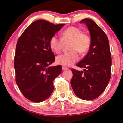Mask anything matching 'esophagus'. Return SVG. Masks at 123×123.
Segmentation results:
<instances>
[{"label":"esophagus","mask_w":123,"mask_h":123,"mask_svg":"<svg viewBox=\"0 0 123 123\" xmlns=\"http://www.w3.org/2000/svg\"><path fill=\"white\" fill-rule=\"evenodd\" d=\"M62 69H63V70H67L68 69V68H67L66 67H64V66H63L62 67Z\"/></svg>","instance_id":"obj_1"}]
</instances>
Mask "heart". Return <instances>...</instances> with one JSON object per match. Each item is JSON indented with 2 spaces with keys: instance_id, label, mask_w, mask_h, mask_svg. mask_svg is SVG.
<instances>
[{
  "instance_id": "obj_1",
  "label": "heart",
  "mask_w": 123,
  "mask_h": 123,
  "mask_svg": "<svg viewBox=\"0 0 123 123\" xmlns=\"http://www.w3.org/2000/svg\"><path fill=\"white\" fill-rule=\"evenodd\" d=\"M61 38L56 35H53L50 38L49 45L52 51L59 54L61 51L63 42L71 40L69 50L67 52L58 55L56 58V64L64 66H71L79 59L78 52L85 53L88 51L91 45V38L86 33L75 27H69L61 33Z\"/></svg>"
}]
</instances>
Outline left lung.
Segmentation results:
<instances>
[{
	"label": "left lung",
	"mask_w": 123,
	"mask_h": 123,
	"mask_svg": "<svg viewBox=\"0 0 123 123\" xmlns=\"http://www.w3.org/2000/svg\"><path fill=\"white\" fill-rule=\"evenodd\" d=\"M80 23L90 32L91 45L88 53L77 63L83 71L72 69L70 84L75 95L84 100H92L103 93L111 77V56L108 38L92 19L86 18Z\"/></svg>",
	"instance_id": "8db88e82"
}]
</instances>
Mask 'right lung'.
<instances>
[{
    "label": "right lung",
    "mask_w": 123,
    "mask_h": 123,
    "mask_svg": "<svg viewBox=\"0 0 123 123\" xmlns=\"http://www.w3.org/2000/svg\"><path fill=\"white\" fill-rule=\"evenodd\" d=\"M64 25L37 20L18 40L14 62L16 83L23 96L31 101L42 102L53 93V81L62 72V67L50 66L55 58L49 42Z\"/></svg>",
    "instance_id": "obj_1"
}]
</instances>
